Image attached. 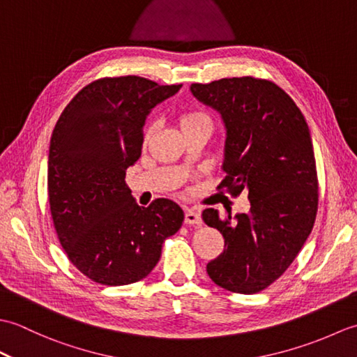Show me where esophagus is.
Listing matches in <instances>:
<instances>
[{
	"instance_id": "obj_1",
	"label": "esophagus",
	"mask_w": 357,
	"mask_h": 357,
	"mask_svg": "<svg viewBox=\"0 0 357 357\" xmlns=\"http://www.w3.org/2000/svg\"><path fill=\"white\" fill-rule=\"evenodd\" d=\"M185 224L188 225H201L202 218L201 213L196 208H187L185 210Z\"/></svg>"
}]
</instances>
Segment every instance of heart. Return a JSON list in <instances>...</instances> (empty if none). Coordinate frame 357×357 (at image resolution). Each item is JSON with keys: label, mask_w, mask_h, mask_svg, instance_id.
Masks as SVG:
<instances>
[{"label": "heart", "mask_w": 357, "mask_h": 357, "mask_svg": "<svg viewBox=\"0 0 357 357\" xmlns=\"http://www.w3.org/2000/svg\"><path fill=\"white\" fill-rule=\"evenodd\" d=\"M179 121H181V127L185 128L188 126L202 123V121H208V118L201 112H185V113H183V115H181ZM149 133H150V130H147L146 136H149Z\"/></svg>", "instance_id": "obj_1"}]
</instances>
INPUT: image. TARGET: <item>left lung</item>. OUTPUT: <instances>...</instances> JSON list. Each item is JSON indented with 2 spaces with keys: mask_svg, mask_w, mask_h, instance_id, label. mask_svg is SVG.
<instances>
[{
  "mask_svg": "<svg viewBox=\"0 0 357 357\" xmlns=\"http://www.w3.org/2000/svg\"><path fill=\"white\" fill-rule=\"evenodd\" d=\"M195 98L221 113L227 128L218 188L248 193L250 211L202 219L224 236V252L207 264L211 280L241 294L259 293L290 267L312 233L319 184L307 121L273 81L253 77L192 84Z\"/></svg>",
  "mask_w": 357,
  "mask_h": 357,
  "instance_id": "1",
  "label": "left lung"
}]
</instances>
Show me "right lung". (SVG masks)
Returning a JSON list of instances; mask_svg holds the SVG:
<instances>
[{
  "mask_svg": "<svg viewBox=\"0 0 357 357\" xmlns=\"http://www.w3.org/2000/svg\"><path fill=\"white\" fill-rule=\"evenodd\" d=\"M183 84L116 77L90 82L53 128L47 190L53 225L69 261L102 285L138 282L155 268L184 211L170 199L135 202L126 172L141 156L144 123Z\"/></svg>",
  "mask_w": 357,
  "mask_h": 357,
  "instance_id": "add662e5",
  "label": "right lung"
}]
</instances>
